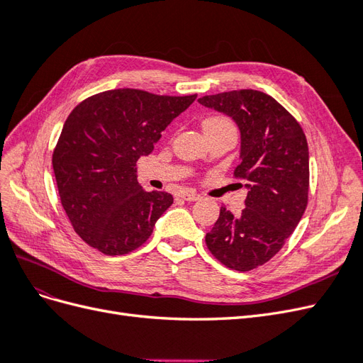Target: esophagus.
Instances as JSON below:
<instances>
[{
	"label": "esophagus",
	"instance_id": "obj_1",
	"mask_svg": "<svg viewBox=\"0 0 363 363\" xmlns=\"http://www.w3.org/2000/svg\"><path fill=\"white\" fill-rule=\"evenodd\" d=\"M180 199H183L184 201H196V200H200V195L195 192H183L180 195Z\"/></svg>",
	"mask_w": 363,
	"mask_h": 363
}]
</instances>
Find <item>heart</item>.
Returning <instances> with one entry per match:
<instances>
[{"mask_svg":"<svg viewBox=\"0 0 363 363\" xmlns=\"http://www.w3.org/2000/svg\"><path fill=\"white\" fill-rule=\"evenodd\" d=\"M221 125H233L232 121L224 116H208L203 121V128L208 127H221Z\"/></svg>","mask_w":363,"mask_h":363,"instance_id":"b5f03b06","label":"heart"}]
</instances>
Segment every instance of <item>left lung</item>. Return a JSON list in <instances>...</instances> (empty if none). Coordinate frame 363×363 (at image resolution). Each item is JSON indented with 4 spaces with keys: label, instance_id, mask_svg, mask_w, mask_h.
Instances as JSON below:
<instances>
[{
    "label": "left lung",
    "instance_id": "8db88e82",
    "mask_svg": "<svg viewBox=\"0 0 363 363\" xmlns=\"http://www.w3.org/2000/svg\"><path fill=\"white\" fill-rule=\"evenodd\" d=\"M200 104L232 116L240 130V163L235 177L247 182L240 215L221 207L206 235L213 257L230 269L250 271L271 260L295 227L309 200V147L286 108L255 89L204 95Z\"/></svg>",
    "mask_w": 363,
    "mask_h": 363
}]
</instances>
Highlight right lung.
Returning a JSON list of instances; mask_svg holds the SVG:
<instances>
[{"label":"right lung","mask_w":363,"mask_h":363,"mask_svg":"<svg viewBox=\"0 0 363 363\" xmlns=\"http://www.w3.org/2000/svg\"><path fill=\"white\" fill-rule=\"evenodd\" d=\"M195 98L124 87L72 108L52 151V169L65 212L87 245L123 256L147 242L174 200L140 188L136 162L151 155L162 131Z\"/></svg>","instance_id":"right-lung-1"}]
</instances>
